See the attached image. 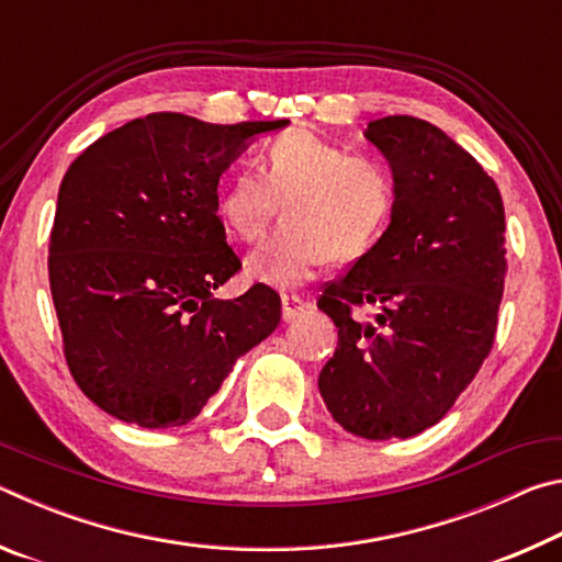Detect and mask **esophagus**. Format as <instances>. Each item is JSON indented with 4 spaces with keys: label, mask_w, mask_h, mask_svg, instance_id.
<instances>
[{
    "label": "esophagus",
    "mask_w": 562,
    "mask_h": 562,
    "mask_svg": "<svg viewBox=\"0 0 562 562\" xmlns=\"http://www.w3.org/2000/svg\"><path fill=\"white\" fill-rule=\"evenodd\" d=\"M310 307H312V304L307 300L297 297V294H282V317H284V322L297 319Z\"/></svg>",
    "instance_id": "34e87169"
}]
</instances>
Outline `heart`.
<instances>
[{"mask_svg": "<svg viewBox=\"0 0 562 562\" xmlns=\"http://www.w3.org/2000/svg\"><path fill=\"white\" fill-rule=\"evenodd\" d=\"M282 203L284 223L250 258L247 274L272 288H300L322 265L359 260L396 211V176L386 160L349 154L312 131H288L260 150L221 198L237 240L255 243Z\"/></svg>", "mask_w": 562, "mask_h": 562, "instance_id": "heart-1", "label": "heart"}]
</instances>
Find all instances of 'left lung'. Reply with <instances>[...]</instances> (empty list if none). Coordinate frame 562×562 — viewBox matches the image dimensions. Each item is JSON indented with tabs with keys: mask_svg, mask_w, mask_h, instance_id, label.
<instances>
[{
	"mask_svg": "<svg viewBox=\"0 0 562 562\" xmlns=\"http://www.w3.org/2000/svg\"><path fill=\"white\" fill-rule=\"evenodd\" d=\"M364 136L394 170L396 211L317 300L339 335L319 394L349 434L408 439L449 412L493 347L506 213L496 180L434 123L386 116ZM367 303L369 323L353 317Z\"/></svg>",
	"mask_w": 562,
	"mask_h": 562,
	"instance_id": "1",
	"label": "left lung"
}]
</instances>
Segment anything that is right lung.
Returning a JSON list of instances; mask_svg holds the SVG:
<instances>
[{"label": "right lung", "instance_id": "obj_1", "mask_svg": "<svg viewBox=\"0 0 562 562\" xmlns=\"http://www.w3.org/2000/svg\"><path fill=\"white\" fill-rule=\"evenodd\" d=\"M290 121L205 123L148 113L106 133L66 170L49 243L52 300L74 382L144 429L183 426L245 351L280 325V297L252 284L217 217V183L247 140Z\"/></svg>", "mask_w": 562, "mask_h": 562}]
</instances>
